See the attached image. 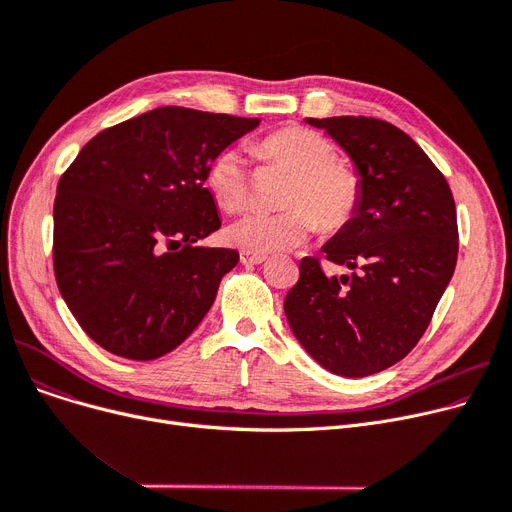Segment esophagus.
I'll list each match as a JSON object with an SVG mask.
<instances>
[{"label":"esophagus","instance_id":"obj_1","mask_svg":"<svg viewBox=\"0 0 512 512\" xmlns=\"http://www.w3.org/2000/svg\"><path fill=\"white\" fill-rule=\"evenodd\" d=\"M265 255H259V253H251V251H240V263L242 265H247V267H251V265H261V263H265Z\"/></svg>","mask_w":512,"mask_h":512}]
</instances>
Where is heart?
<instances>
[{
	"mask_svg": "<svg viewBox=\"0 0 512 512\" xmlns=\"http://www.w3.org/2000/svg\"><path fill=\"white\" fill-rule=\"evenodd\" d=\"M267 166L290 172L280 211H253L226 230L234 247L259 255L297 249L315 228L338 234L353 224L363 201L359 170L338 155L324 134L305 126H282L253 145ZM207 191L224 211L238 213L251 205V172L236 149L215 153L205 174Z\"/></svg>",
	"mask_w": 512,
	"mask_h": 512,
	"instance_id": "heart-1",
	"label": "heart"
}]
</instances>
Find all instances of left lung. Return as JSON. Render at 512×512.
<instances>
[{"mask_svg": "<svg viewBox=\"0 0 512 512\" xmlns=\"http://www.w3.org/2000/svg\"><path fill=\"white\" fill-rule=\"evenodd\" d=\"M351 155L363 180L353 224L324 245L353 270L326 276L303 257L284 313L305 351L344 378H365L405 359L427 330L459 255L456 207L444 174L390 122L365 116L307 118Z\"/></svg>", "mask_w": 512, "mask_h": 512, "instance_id": "left-lung-1", "label": "left lung"}]
</instances>
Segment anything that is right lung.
Segmentation results:
<instances>
[{
	"label": "right lung",
	"mask_w": 512,
	"mask_h": 512,
	"mask_svg": "<svg viewBox=\"0 0 512 512\" xmlns=\"http://www.w3.org/2000/svg\"><path fill=\"white\" fill-rule=\"evenodd\" d=\"M257 118L166 105L80 149L53 203V272L76 321L105 351L153 361L209 311L234 249L197 247L222 226L205 174Z\"/></svg>",
	"instance_id": "right-lung-1"
}]
</instances>
